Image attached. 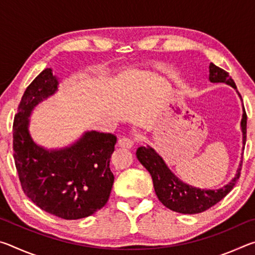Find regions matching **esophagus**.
<instances>
[{
  "label": "esophagus",
  "mask_w": 255,
  "mask_h": 255,
  "mask_svg": "<svg viewBox=\"0 0 255 255\" xmlns=\"http://www.w3.org/2000/svg\"><path fill=\"white\" fill-rule=\"evenodd\" d=\"M118 146L124 148H131L133 146V139L128 137H123L118 140Z\"/></svg>",
  "instance_id": "34e87169"
}]
</instances>
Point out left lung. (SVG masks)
<instances>
[{"mask_svg":"<svg viewBox=\"0 0 255 255\" xmlns=\"http://www.w3.org/2000/svg\"><path fill=\"white\" fill-rule=\"evenodd\" d=\"M208 80L211 83H225L231 85L233 89L236 90L240 99L242 100L241 94L237 91L235 82L228 75V73L222 68L210 63ZM247 114L243 106V115L241 120L242 129V157H243V150L247 141ZM136 156L146 170L152 175L155 193L158 200L162 204L173 211L180 214H198L202 213L210 207L217 204L225 197L231 190L234 188L235 183L240 178L242 157L241 162L237 167L236 173L230 182L219 189H200L192 187L188 183H184L180 180L173 172H172L164 162V159L159 156L153 147L147 146H140L136 150Z\"/></svg>","mask_w":255,"mask_h":255,"instance_id":"8db88e82","label":"left lung"}]
</instances>
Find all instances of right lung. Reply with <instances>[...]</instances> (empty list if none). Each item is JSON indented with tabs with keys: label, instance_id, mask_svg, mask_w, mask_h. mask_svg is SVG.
<instances>
[{
	"label": "right lung",
	"instance_id": "add662e5",
	"mask_svg": "<svg viewBox=\"0 0 255 255\" xmlns=\"http://www.w3.org/2000/svg\"><path fill=\"white\" fill-rule=\"evenodd\" d=\"M58 86L53 70L46 68L24 91L13 123V157L23 191L33 204L63 219H80L109 199L115 181L110 157L117 137L90 130L65 147L37 144L29 130L30 116Z\"/></svg>",
	"mask_w": 255,
	"mask_h": 255
}]
</instances>
